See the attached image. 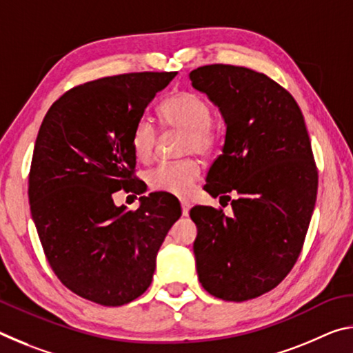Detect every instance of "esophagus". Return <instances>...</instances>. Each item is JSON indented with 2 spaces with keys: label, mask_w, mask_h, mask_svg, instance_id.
<instances>
[{
  "label": "esophagus",
  "mask_w": 353,
  "mask_h": 353,
  "mask_svg": "<svg viewBox=\"0 0 353 353\" xmlns=\"http://www.w3.org/2000/svg\"><path fill=\"white\" fill-rule=\"evenodd\" d=\"M181 205H182V214L183 216H188V212H190V201L181 198Z\"/></svg>",
  "instance_id": "obj_1"
}]
</instances>
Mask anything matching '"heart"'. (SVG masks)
I'll list each match as a JSON object with an SVG mask.
<instances>
[{"label": "heart", "mask_w": 353, "mask_h": 353, "mask_svg": "<svg viewBox=\"0 0 353 353\" xmlns=\"http://www.w3.org/2000/svg\"><path fill=\"white\" fill-rule=\"evenodd\" d=\"M165 126L183 130L185 152H210L216 135L212 128V110L204 99L188 92H177L166 98L159 109ZM157 129L152 121L141 117L135 121L130 132V146L135 159L148 163L154 159L157 146ZM201 176V166L196 160L160 163L148 174L149 187L171 194H187Z\"/></svg>", "instance_id": "heart-1"}]
</instances>
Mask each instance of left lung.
<instances>
[{"label":"left lung","instance_id":"8db88e82","mask_svg":"<svg viewBox=\"0 0 353 353\" xmlns=\"http://www.w3.org/2000/svg\"><path fill=\"white\" fill-rule=\"evenodd\" d=\"M190 81L225 124L204 190L219 201L236 196L234 216L190 210L196 270L212 296L249 301L276 288L302 250L318 193L312 143L294 98L266 74L214 63L191 71Z\"/></svg>","mask_w":353,"mask_h":353}]
</instances>
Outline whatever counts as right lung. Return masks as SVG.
<instances>
[{
  "label": "right lung",
  "instance_id": "add662e5",
  "mask_svg": "<svg viewBox=\"0 0 353 353\" xmlns=\"http://www.w3.org/2000/svg\"><path fill=\"white\" fill-rule=\"evenodd\" d=\"M176 73H129L71 88L41 123L29 172V204L59 280L87 301L119 307L152 282L155 259L181 204L141 196L135 212L112 194L139 193L130 132Z\"/></svg>",
  "mask_w": 353,
  "mask_h": 353
}]
</instances>
